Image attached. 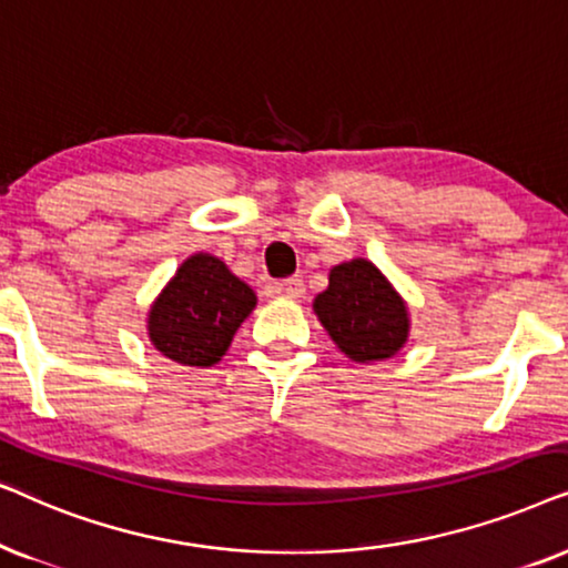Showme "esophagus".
<instances>
[{
	"instance_id": "34e87169",
	"label": "esophagus",
	"mask_w": 568,
	"mask_h": 568,
	"mask_svg": "<svg viewBox=\"0 0 568 568\" xmlns=\"http://www.w3.org/2000/svg\"><path fill=\"white\" fill-rule=\"evenodd\" d=\"M280 291H283L285 298H304L306 296V285L298 275L283 280V283H280Z\"/></svg>"
}]
</instances>
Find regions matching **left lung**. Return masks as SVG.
<instances>
[{"instance_id": "8db88e82", "label": "left lung", "mask_w": 568, "mask_h": 568, "mask_svg": "<svg viewBox=\"0 0 568 568\" xmlns=\"http://www.w3.org/2000/svg\"><path fill=\"white\" fill-rule=\"evenodd\" d=\"M314 314L339 351L355 363L392 358L410 335V314L399 293L368 260L329 270V285L314 298Z\"/></svg>"}]
</instances>
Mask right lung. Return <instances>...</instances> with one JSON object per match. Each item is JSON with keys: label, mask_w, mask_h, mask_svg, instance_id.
Here are the masks:
<instances>
[{"label": "right lung", "mask_w": 568, "mask_h": 568, "mask_svg": "<svg viewBox=\"0 0 568 568\" xmlns=\"http://www.w3.org/2000/svg\"><path fill=\"white\" fill-rule=\"evenodd\" d=\"M254 306V291L225 262L192 254L150 306V343L181 366H213Z\"/></svg>", "instance_id": "1"}]
</instances>
